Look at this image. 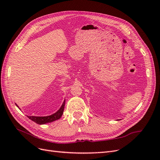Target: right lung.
I'll return each instance as SVG.
<instances>
[{
	"label": "right lung",
	"instance_id": "obj_1",
	"mask_svg": "<svg viewBox=\"0 0 160 160\" xmlns=\"http://www.w3.org/2000/svg\"><path fill=\"white\" fill-rule=\"evenodd\" d=\"M65 103V100L63 101V103H62L60 109L58 110L56 113H53L51 115L43 116V117H42V116H41V117H40V116H28L27 115V117L29 118L30 119H31L32 121H33L34 122H35L36 123L39 124V125L46 124V123H48L55 122V121L60 119L61 117L62 116V113H63ZM16 105L18 108V106L17 104H16ZM19 109H20V108H19Z\"/></svg>",
	"mask_w": 160,
	"mask_h": 160
}]
</instances>
